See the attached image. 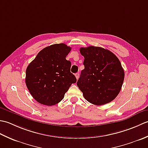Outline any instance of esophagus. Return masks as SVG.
<instances>
[{"label": "esophagus", "mask_w": 148, "mask_h": 148, "mask_svg": "<svg viewBox=\"0 0 148 148\" xmlns=\"http://www.w3.org/2000/svg\"><path fill=\"white\" fill-rule=\"evenodd\" d=\"M79 73H76V74H75V76H76V79H78V78H79Z\"/></svg>", "instance_id": "esophagus-1"}]
</instances>
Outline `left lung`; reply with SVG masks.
<instances>
[{
    "label": "left lung",
    "instance_id": "left-lung-1",
    "mask_svg": "<svg viewBox=\"0 0 148 148\" xmlns=\"http://www.w3.org/2000/svg\"><path fill=\"white\" fill-rule=\"evenodd\" d=\"M84 69L77 85L87 101L101 106L114 100L120 92L125 72L114 53L100 47L81 48Z\"/></svg>",
    "mask_w": 148,
    "mask_h": 148
}]
</instances>
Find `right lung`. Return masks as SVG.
Here are the masks:
<instances>
[{"instance_id":"obj_1","label":"right lung","mask_w":148,"mask_h":148,"mask_svg":"<svg viewBox=\"0 0 148 148\" xmlns=\"http://www.w3.org/2000/svg\"><path fill=\"white\" fill-rule=\"evenodd\" d=\"M71 48L64 43L42 49L28 65L25 83L33 98L43 105L51 106L64 99L76 78L71 72V62L66 56Z\"/></svg>"}]
</instances>
